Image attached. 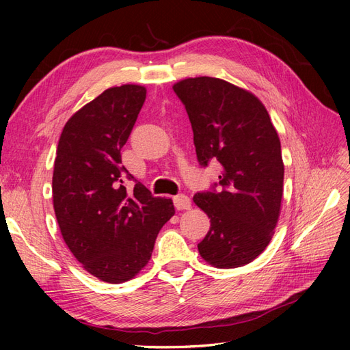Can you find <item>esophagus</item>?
Instances as JSON below:
<instances>
[{
    "label": "esophagus",
    "mask_w": 350,
    "mask_h": 350,
    "mask_svg": "<svg viewBox=\"0 0 350 350\" xmlns=\"http://www.w3.org/2000/svg\"><path fill=\"white\" fill-rule=\"evenodd\" d=\"M174 204L176 210H188L191 207V198L185 194H178L174 197Z\"/></svg>",
    "instance_id": "esophagus-1"
}]
</instances>
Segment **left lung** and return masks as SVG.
I'll return each mask as SVG.
<instances>
[{
    "label": "left lung",
    "mask_w": 350,
    "mask_h": 350,
    "mask_svg": "<svg viewBox=\"0 0 350 350\" xmlns=\"http://www.w3.org/2000/svg\"><path fill=\"white\" fill-rule=\"evenodd\" d=\"M174 92L191 122L198 163H220L219 181L194 196L210 219L200 256L219 269L245 266L266 250L279 219L284 174L279 135L264 105L225 80L185 79Z\"/></svg>",
    "instance_id": "8db88e82"
}]
</instances>
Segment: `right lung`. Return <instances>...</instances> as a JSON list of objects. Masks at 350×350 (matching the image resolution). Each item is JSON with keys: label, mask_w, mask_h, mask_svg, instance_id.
I'll list each match as a JSON object with an SVG mask.
<instances>
[{"label": "right lung", "mask_w": 350, "mask_h": 350, "mask_svg": "<svg viewBox=\"0 0 350 350\" xmlns=\"http://www.w3.org/2000/svg\"><path fill=\"white\" fill-rule=\"evenodd\" d=\"M144 100L137 84L105 90L71 116L58 142L52 198L61 235L84 270L108 283L130 280L149 262L175 215L171 198L153 197L121 162Z\"/></svg>", "instance_id": "obj_1"}]
</instances>
